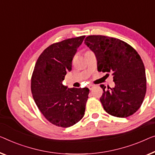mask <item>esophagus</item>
Listing matches in <instances>:
<instances>
[{"label": "esophagus", "mask_w": 155, "mask_h": 155, "mask_svg": "<svg viewBox=\"0 0 155 155\" xmlns=\"http://www.w3.org/2000/svg\"><path fill=\"white\" fill-rule=\"evenodd\" d=\"M87 87H88V88H89L90 90H91V91H92V90L94 88V85H89L88 86H87Z\"/></svg>", "instance_id": "esophagus-1"}]
</instances>
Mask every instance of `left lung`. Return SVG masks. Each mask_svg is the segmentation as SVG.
I'll list each match as a JSON object with an SVG mask.
<instances>
[{
    "instance_id": "left-lung-1",
    "label": "left lung",
    "mask_w": 155,
    "mask_h": 155,
    "mask_svg": "<svg viewBox=\"0 0 155 155\" xmlns=\"http://www.w3.org/2000/svg\"><path fill=\"white\" fill-rule=\"evenodd\" d=\"M85 45L95 55L97 70L111 72L115 86L101 85L100 101L108 114L127 117L140 107L146 92L145 70L134 48L119 39L104 35H90Z\"/></svg>"
}]
</instances>
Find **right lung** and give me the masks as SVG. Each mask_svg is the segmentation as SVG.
Instances as JSON below:
<instances>
[{
    "mask_svg": "<svg viewBox=\"0 0 155 155\" xmlns=\"http://www.w3.org/2000/svg\"><path fill=\"white\" fill-rule=\"evenodd\" d=\"M85 37L53 44L41 53L35 65L31 78L35 102L47 120L56 126L70 127L85 114L90 90L68 88L63 84Z\"/></svg>",
    "mask_w": 155,
    "mask_h": 155,
    "instance_id": "right-lung-1",
    "label": "right lung"
}]
</instances>
